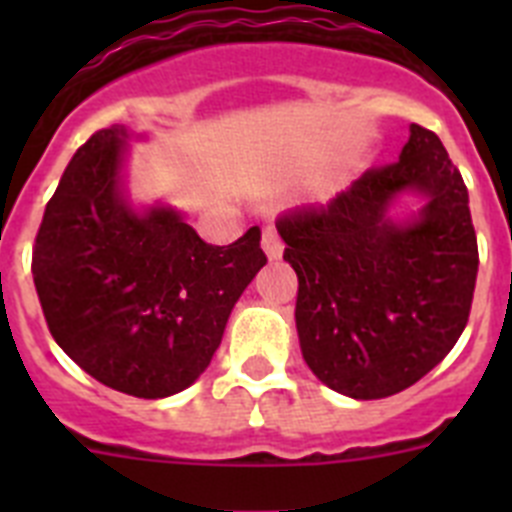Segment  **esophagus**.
<instances>
[{"label":"esophagus","instance_id":"34e87169","mask_svg":"<svg viewBox=\"0 0 512 512\" xmlns=\"http://www.w3.org/2000/svg\"><path fill=\"white\" fill-rule=\"evenodd\" d=\"M261 248H264L269 259H279V256H282L284 243H282V238H279V233L274 225H266L264 233H261Z\"/></svg>","mask_w":512,"mask_h":512}]
</instances>
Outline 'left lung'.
Instances as JSON below:
<instances>
[{"label":"left lung","mask_w":512,"mask_h":512,"mask_svg":"<svg viewBox=\"0 0 512 512\" xmlns=\"http://www.w3.org/2000/svg\"><path fill=\"white\" fill-rule=\"evenodd\" d=\"M405 188L429 205L410 226L386 220ZM297 274L302 356L330 390L379 400L408 390L467 328L477 233L467 184L433 130L410 125L392 164L374 166L328 205L277 217Z\"/></svg>","instance_id":"left-lung-1"}]
</instances>
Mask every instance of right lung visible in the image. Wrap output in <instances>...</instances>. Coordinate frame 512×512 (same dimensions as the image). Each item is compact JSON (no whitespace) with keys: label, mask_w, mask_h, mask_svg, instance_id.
<instances>
[{"label":"right lung","mask_w":512,"mask_h":512,"mask_svg":"<svg viewBox=\"0 0 512 512\" xmlns=\"http://www.w3.org/2000/svg\"><path fill=\"white\" fill-rule=\"evenodd\" d=\"M122 138L112 125L74 153L35 235L33 282L51 336L84 372L156 400L205 372L266 253L259 225L212 246L169 207L135 215L120 197Z\"/></svg>","instance_id":"1"}]
</instances>
